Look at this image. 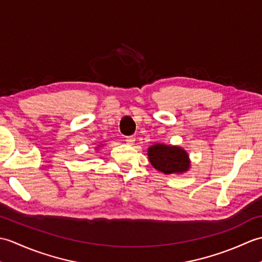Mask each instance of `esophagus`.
I'll list each match as a JSON object with an SVG mask.
<instances>
[{"instance_id":"obj_1","label":"esophagus","mask_w":262,"mask_h":262,"mask_svg":"<svg viewBox=\"0 0 262 262\" xmlns=\"http://www.w3.org/2000/svg\"><path fill=\"white\" fill-rule=\"evenodd\" d=\"M126 144H128V145H134L135 143V137L134 136H128L126 137Z\"/></svg>"}]
</instances>
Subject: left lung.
Returning <instances> with one entry per match:
<instances>
[{
    "mask_svg": "<svg viewBox=\"0 0 262 262\" xmlns=\"http://www.w3.org/2000/svg\"><path fill=\"white\" fill-rule=\"evenodd\" d=\"M149 163L164 174H182L190 169V159L186 149L178 145L155 143L147 149Z\"/></svg>",
    "mask_w": 262,
    "mask_h": 262,
    "instance_id": "obj_1",
    "label": "left lung"
}]
</instances>
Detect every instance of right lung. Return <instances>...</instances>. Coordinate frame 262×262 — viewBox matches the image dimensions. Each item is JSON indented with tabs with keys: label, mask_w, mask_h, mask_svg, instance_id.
Returning a JSON list of instances; mask_svg holds the SVG:
<instances>
[{
	"label": "right lung",
	"mask_w": 262,
	"mask_h": 262,
	"mask_svg": "<svg viewBox=\"0 0 262 262\" xmlns=\"http://www.w3.org/2000/svg\"><path fill=\"white\" fill-rule=\"evenodd\" d=\"M102 146H103V144H101V145H99V146H97V149H98V148H100V147H102Z\"/></svg>",
	"instance_id": "obj_1"
}]
</instances>
